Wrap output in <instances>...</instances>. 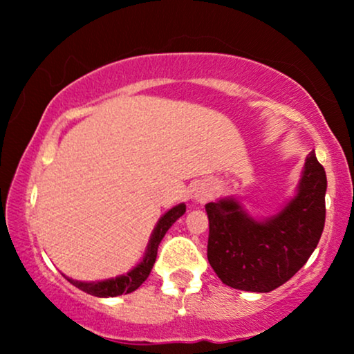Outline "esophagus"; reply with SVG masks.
Masks as SVG:
<instances>
[{
	"mask_svg": "<svg viewBox=\"0 0 354 354\" xmlns=\"http://www.w3.org/2000/svg\"><path fill=\"white\" fill-rule=\"evenodd\" d=\"M211 196H212L211 188L205 185V183H201V185L196 187L195 195H193V200H195L196 203H200V205H205L206 201L211 200Z\"/></svg>",
	"mask_w": 354,
	"mask_h": 354,
	"instance_id": "esophagus-1",
	"label": "esophagus"
}]
</instances>
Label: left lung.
Masks as SVG:
<instances>
[{"mask_svg":"<svg viewBox=\"0 0 354 354\" xmlns=\"http://www.w3.org/2000/svg\"><path fill=\"white\" fill-rule=\"evenodd\" d=\"M326 190V171L311 153L295 196L272 216L256 219L234 196L207 203V261L222 283L268 293L292 279L321 240Z\"/></svg>","mask_w":354,"mask_h":354,"instance_id":"left-lung-1","label":"left lung"}]
</instances>
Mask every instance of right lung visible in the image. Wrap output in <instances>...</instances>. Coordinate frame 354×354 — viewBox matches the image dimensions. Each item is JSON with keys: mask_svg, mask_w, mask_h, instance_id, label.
Returning a JSON list of instances; mask_svg holds the SVG:
<instances>
[{"mask_svg": "<svg viewBox=\"0 0 354 354\" xmlns=\"http://www.w3.org/2000/svg\"><path fill=\"white\" fill-rule=\"evenodd\" d=\"M185 209H187L185 203H180V205L174 206L172 209H169L166 214L161 216V219L158 221L156 227H154L151 236H149L143 259L140 261L133 269H130L129 272L118 275V277H113V279L96 280V282H80V280H74L67 277L64 274L62 275H64V277L69 280L74 287L80 288L82 292L93 295V297H98V298L119 297V295H127V293L135 292V290H137L140 285L148 279L149 272H151L154 261H156V256H158V246L164 239V235H166V232L171 229L172 224L178 219V217L185 214Z\"/></svg>", "mask_w": 354, "mask_h": 354, "instance_id": "right-lung-1", "label": "right lung"}]
</instances>
